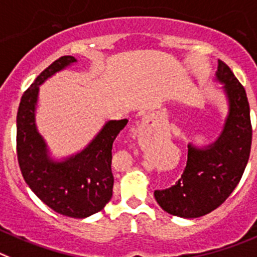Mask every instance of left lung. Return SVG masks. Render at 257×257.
<instances>
[{
	"instance_id": "obj_1",
	"label": "left lung",
	"mask_w": 257,
	"mask_h": 257,
	"mask_svg": "<svg viewBox=\"0 0 257 257\" xmlns=\"http://www.w3.org/2000/svg\"><path fill=\"white\" fill-rule=\"evenodd\" d=\"M214 82L222 85L227 116L214 142L188 145V162L174 186L156 190L158 205L172 215L199 218L219 207L241 180L250 157L252 129L246 91L229 67L218 61Z\"/></svg>"
}]
</instances>
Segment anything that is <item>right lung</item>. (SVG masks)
I'll return each instance as SVG.
<instances>
[{
  "instance_id": "obj_1",
  "label": "right lung",
  "mask_w": 257,
  "mask_h": 257,
  "mask_svg": "<svg viewBox=\"0 0 257 257\" xmlns=\"http://www.w3.org/2000/svg\"><path fill=\"white\" fill-rule=\"evenodd\" d=\"M74 63V57H61L26 90L16 117V145L21 174L33 193L54 212L82 219L100 212L111 199L112 143L128 120L105 121L82 150L61 158L52 155L37 125L40 86Z\"/></svg>"
}]
</instances>
